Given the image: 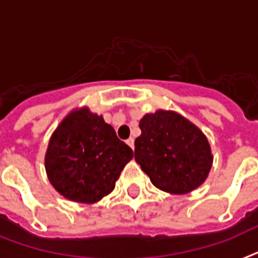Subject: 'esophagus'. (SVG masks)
Listing matches in <instances>:
<instances>
[{
  "mask_svg": "<svg viewBox=\"0 0 258 258\" xmlns=\"http://www.w3.org/2000/svg\"><path fill=\"white\" fill-rule=\"evenodd\" d=\"M126 144L129 145V146H131L132 149H134V140H133V138H127Z\"/></svg>",
  "mask_w": 258,
  "mask_h": 258,
  "instance_id": "obj_1",
  "label": "esophagus"
}]
</instances>
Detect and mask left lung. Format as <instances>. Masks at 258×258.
<instances>
[{"mask_svg": "<svg viewBox=\"0 0 258 258\" xmlns=\"http://www.w3.org/2000/svg\"><path fill=\"white\" fill-rule=\"evenodd\" d=\"M140 129L134 159L157 188L183 195L206 182L214 155L197 125L174 110L158 109L142 117Z\"/></svg>", "mask_w": 258, "mask_h": 258, "instance_id": "obj_1", "label": "left lung"}]
</instances>
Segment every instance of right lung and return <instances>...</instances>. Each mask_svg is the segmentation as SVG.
<instances>
[{"instance_id":"1","label":"right lung","mask_w":258,"mask_h":258,"mask_svg":"<svg viewBox=\"0 0 258 258\" xmlns=\"http://www.w3.org/2000/svg\"><path fill=\"white\" fill-rule=\"evenodd\" d=\"M133 150L113 126L88 106L72 109L51 134L44 155L46 174L61 197L93 204L114 190Z\"/></svg>"}]
</instances>
